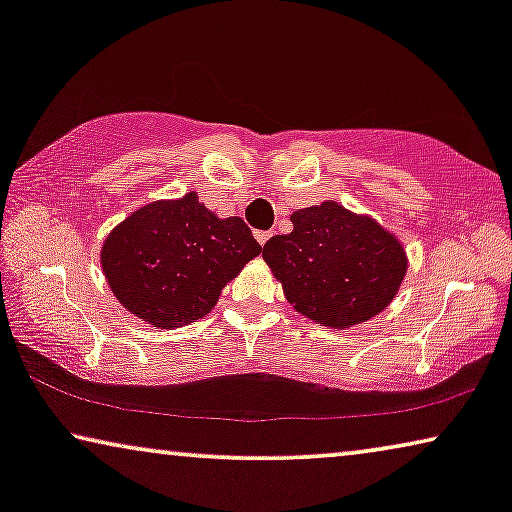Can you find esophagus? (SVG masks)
I'll return each mask as SVG.
<instances>
[{
  "label": "esophagus",
  "mask_w": 512,
  "mask_h": 512,
  "mask_svg": "<svg viewBox=\"0 0 512 512\" xmlns=\"http://www.w3.org/2000/svg\"><path fill=\"white\" fill-rule=\"evenodd\" d=\"M268 240H270V233H268V230H256V242L261 244V247H263V244L268 242Z\"/></svg>",
  "instance_id": "34e87169"
}]
</instances>
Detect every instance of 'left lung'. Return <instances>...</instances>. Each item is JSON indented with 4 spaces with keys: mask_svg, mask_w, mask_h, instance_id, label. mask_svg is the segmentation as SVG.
<instances>
[{
    "mask_svg": "<svg viewBox=\"0 0 512 512\" xmlns=\"http://www.w3.org/2000/svg\"><path fill=\"white\" fill-rule=\"evenodd\" d=\"M291 223L289 235L265 242L263 258L293 310L321 326L349 328L396 298L408 256L375 219L326 200L293 212Z\"/></svg>",
    "mask_w": 512,
    "mask_h": 512,
    "instance_id": "left-lung-1",
    "label": "left lung"
}]
</instances>
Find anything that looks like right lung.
<instances>
[{"label":"right lung","mask_w":512,"mask_h":512,"mask_svg":"<svg viewBox=\"0 0 512 512\" xmlns=\"http://www.w3.org/2000/svg\"><path fill=\"white\" fill-rule=\"evenodd\" d=\"M261 254L240 216L219 219L198 193L139 207L107 235L100 263L125 310L156 328L193 324Z\"/></svg>","instance_id":"1"}]
</instances>
